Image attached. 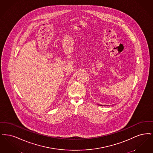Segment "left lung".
I'll return each instance as SVG.
<instances>
[{"label":"left lung","instance_id":"left-lung-1","mask_svg":"<svg viewBox=\"0 0 153 153\" xmlns=\"http://www.w3.org/2000/svg\"><path fill=\"white\" fill-rule=\"evenodd\" d=\"M101 106H102V105H101Z\"/></svg>","mask_w":153,"mask_h":153}]
</instances>
